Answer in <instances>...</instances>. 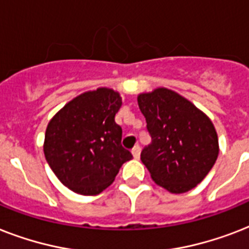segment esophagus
Wrapping results in <instances>:
<instances>
[{"label":"esophagus","instance_id":"obj_1","mask_svg":"<svg viewBox=\"0 0 249 249\" xmlns=\"http://www.w3.org/2000/svg\"><path fill=\"white\" fill-rule=\"evenodd\" d=\"M132 154L133 156H134V159H140V155H141V147L137 144V146H134L132 150Z\"/></svg>","mask_w":249,"mask_h":249}]
</instances>
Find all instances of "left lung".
I'll list each match as a JSON object with an SVG mask.
<instances>
[{"label":"left lung","mask_w":249,"mask_h":249,"mask_svg":"<svg viewBox=\"0 0 249 249\" xmlns=\"http://www.w3.org/2000/svg\"><path fill=\"white\" fill-rule=\"evenodd\" d=\"M138 106L151 136V143L141 152L151 178L169 193L194 189L212 169L220 151L211 119L166 88L140 94Z\"/></svg>","instance_id":"8db88e82"}]
</instances>
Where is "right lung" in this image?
I'll return each mask as SVG.
<instances>
[{
    "instance_id": "add662e5",
    "label": "right lung",
    "mask_w": 249,
    "mask_h": 249,
    "mask_svg": "<svg viewBox=\"0 0 249 249\" xmlns=\"http://www.w3.org/2000/svg\"><path fill=\"white\" fill-rule=\"evenodd\" d=\"M123 101L108 88L80 94L55 113L45 133L44 154L58 179L73 193L97 195L133 156L123 147L115 115Z\"/></svg>"
}]
</instances>
